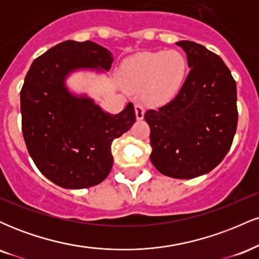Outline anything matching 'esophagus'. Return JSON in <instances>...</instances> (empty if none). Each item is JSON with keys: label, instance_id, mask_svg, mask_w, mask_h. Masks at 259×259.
Segmentation results:
<instances>
[{"label": "esophagus", "instance_id": "obj_1", "mask_svg": "<svg viewBox=\"0 0 259 259\" xmlns=\"http://www.w3.org/2000/svg\"><path fill=\"white\" fill-rule=\"evenodd\" d=\"M144 112H145L144 105H142L141 102H136V103H135V113H136V119H138V120H141L142 118H144Z\"/></svg>", "mask_w": 259, "mask_h": 259}]
</instances>
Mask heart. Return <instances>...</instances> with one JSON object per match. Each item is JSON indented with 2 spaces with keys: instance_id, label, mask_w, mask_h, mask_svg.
I'll list each match as a JSON object with an SVG mask.
<instances>
[{
  "instance_id": "b5f03b06",
  "label": "heart",
  "mask_w": 259,
  "mask_h": 259,
  "mask_svg": "<svg viewBox=\"0 0 259 259\" xmlns=\"http://www.w3.org/2000/svg\"><path fill=\"white\" fill-rule=\"evenodd\" d=\"M186 58L178 51L141 52L133 56L123 65L125 84L134 90L147 86L152 99L168 97L179 90L186 74Z\"/></svg>"
}]
</instances>
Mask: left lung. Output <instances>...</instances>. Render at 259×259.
<instances>
[{"label":"left lung","mask_w":259,"mask_h":259,"mask_svg":"<svg viewBox=\"0 0 259 259\" xmlns=\"http://www.w3.org/2000/svg\"><path fill=\"white\" fill-rule=\"evenodd\" d=\"M191 68L180 91L167 105L148 109L150 158L175 179L209 173L227 156L237 126L236 82L223 59L192 41L177 44Z\"/></svg>","instance_id":"8db88e82"}]
</instances>
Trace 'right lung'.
Wrapping results in <instances>:
<instances>
[{
  "mask_svg": "<svg viewBox=\"0 0 259 259\" xmlns=\"http://www.w3.org/2000/svg\"><path fill=\"white\" fill-rule=\"evenodd\" d=\"M112 63V53L105 47L68 40L35 59L25 76L20 112L26 148L38 170L63 189L102 183L113 165V140L136 120L133 103L109 114L65 84L72 73L108 72Z\"/></svg>",
  "mask_w": 259,
  "mask_h": 259,
  "instance_id": "right-lung-1",
  "label": "right lung"
}]
</instances>
